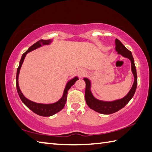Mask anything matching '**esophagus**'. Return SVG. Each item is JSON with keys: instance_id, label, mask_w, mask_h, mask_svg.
<instances>
[{"instance_id": "1", "label": "esophagus", "mask_w": 152, "mask_h": 152, "mask_svg": "<svg viewBox=\"0 0 152 152\" xmlns=\"http://www.w3.org/2000/svg\"><path fill=\"white\" fill-rule=\"evenodd\" d=\"M86 74V71L83 70V69H80V70L78 71V75L79 77H83Z\"/></svg>"}]
</instances>
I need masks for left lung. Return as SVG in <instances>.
<instances>
[{
  "label": "left lung",
  "instance_id": "8db88e82",
  "mask_svg": "<svg viewBox=\"0 0 152 152\" xmlns=\"http://www.w3.org/2000/svg\"><path fill=\"white\" fill-rule=\"evenodd\" d=\"M115 50L118 54H121L123 57L129 58L131 61L132 71L134 77V82L130 91L124 98L113 101V102H104V101H101L94 97L91 91V81L87 78H84L83 79L86 84L85 97H86L87 104L91 110L99 113L111 114L120 110L121 109L124 107L134 97L137 88V79L136 68H135L134 59L132 52L127 49L118 39H115Z\"/></svg>",
  "mask_w": 152,
  "mask_h": 152
}]
</instances>
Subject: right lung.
<instances>
[{"mask_svg":"<svg viewBox=\"0 0 152 152\" xmlns=\"http://www.w3.org/2000/svg\"><path fill=\"white\" fill-rule=\"evenodd\" d=\"M51 42H52L51 40L41 39V40H39V41H37V42H35V43L32 45V46L29 47L28 49L26 50L25 53H24L22 55V57H21V59L19 63V65H18V67L17 69V77H16V86H17L18 94L19 95L21 101H22L23 103L26 106V107H27L28 109H30V110L32 111H33L34 113H36L39 115L43 116V117H49V116L53 115L54 114L58 113V111H60L64 107H65V105L66 102V97H67V91H69V89L71 88V86H73L75 83V82L79 79L77 77H75L72 79L71 80L69 81L66 85L65 89H64V92H63V95L62 97H61L58 102H55L54 103H50V104H42V103H35L28 99L27 98H26L25 96H24L19 88V86H18V75H19L20 67L23 65V63L24 61V59H25L26 54H27L28 53L32 51V50L37 49V48L41 47L42 45H49Z\"/></svg>","mask_w":152,"mask_h":152,"instance_id":"1","label":"right lung"}]
</instances>
